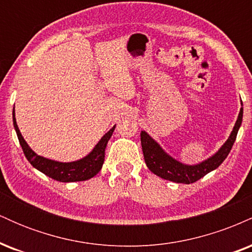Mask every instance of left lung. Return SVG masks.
<instances>
[{
	"label": "left lung",
	"instance_id": "8db88e82",
	"mask_svg": "<svg viewBox=\"0 0 252 252\" xmlns=\"http://www.w3.org/2000/svg\"><path fill=\"white\" fill-rule=\"evenodd\" d=\"M242 121L243 108H241L235 126L225 143L212 156L195 164H186L176 160L168 153L164 152L162 147L156 142L148 132L142 130L141 131V144H142V152L147 167L150 172L164 180L178 182V184H193L201 179L202 176L218 168L222 161L227 158L228 153L236 141L238 130L242 126Z\"/></svg>",
	"mask_w": 252,
	"mask_h": 252
}]
</instances>
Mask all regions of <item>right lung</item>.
I'll list each match as a JSON object with an SVG mask.
<instances>
[{"instance_id": "1", "label": "right lung", "mask_w": 252, "mask_h": 252, "mask_svg": "<svg viewBox=\"0 0 252 252\" xmlns=\"http://www.w3.org/2000/svg\"><path fill=\"white\" fill-rule=\"evenodd\" d=\"M13 124L15 128L17 138H19L20 146L22 147L24 154L30 163L34 168L39 172L43 173L45 175L50 176L54 180L60 182H76V181H85L89 179L94 178L102 169L104 163V156H105V148L108 144L110 137L112 136L116 124L106 132L105 135L98 141L94 148L89 153L88 155L79 158L77 161H71V162H60V161L51 160V158H43L41 155H37L33 149L28 146L25 138L22 137L20 132L19 126L16 124L15 110H13Z\"/></svg>"}]
</instances>
